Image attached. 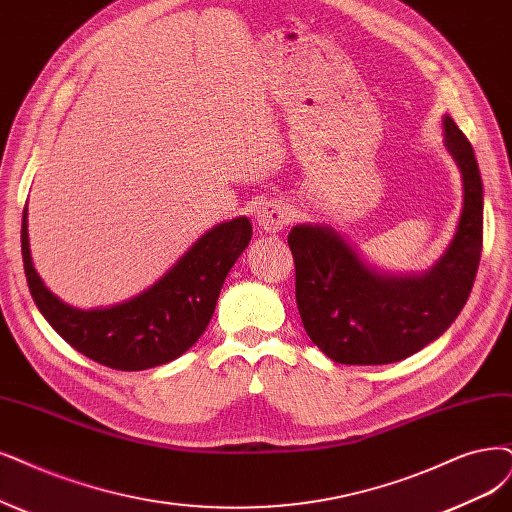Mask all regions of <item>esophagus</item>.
I'll list each match as a JSON object with an SVG mask.
<instances>
[{
	"instance_id": "esophagus-1",
	"label": "esophagus",
	"mask_w": 512,
	"mask_h": 512,
	"mask_svg": "<svg viewBox=\"0 0 512 512\" xmlns=\"http://www.w3.org/2000/svg\"><path fill=\"white\" fill-rule=\"evenodd\" d=\"M293 208L280 200H270L263 202L257 211V223L263 232L274 234L285 230L289 223H293Z\"/></svg>"
}]
</instances>
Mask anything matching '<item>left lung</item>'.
I'll return each instance as SVG.
<instances>
[{
	"label": "left lung",
	"instance_id": "left-lung-1",
	"mask_svg": "<svg viewBox=\"0 0 512 512\" xmlns=\"http://www.w3.org/2000/svg\"><path fill=\"white\" fill-rule=\"evenodd\" d=\"M445 147L458 162L464 208L449 249L422 276H380L331 227L289 232L295 299L312 342L335 363L388 365L443 335L475 285L483 249V183L470 141L449 116Z\"/></svg>",
	"mask_w": 512,
	"mask_h": 512
}]
</instances>
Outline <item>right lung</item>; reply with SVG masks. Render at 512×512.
<instances>
[{
	"label": "right lung",
	"instance_id": "right-lung-1",
	"mask_svg": "<svg viewBox=\"0 0 512 512\" xmlns=\"http://www.w3.org/2000/svg\"><path fill=\"white\" fill-rule=\"evenodd\" d=\"M253 236L251 221L238 217L206 232L173 270L135 299L107 310H75L52 295L37 276L23 211L21 249L35 306L69 346L116 371H143L175 361L211 323L227 272Z\"/></svg>",
	"mask_w": 512,
	"mask_h": 512
}]
</instances>
